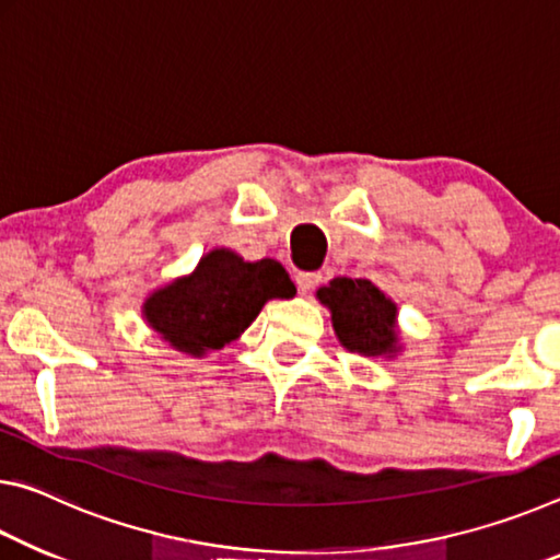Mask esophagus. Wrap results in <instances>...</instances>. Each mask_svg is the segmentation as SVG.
<instances>
[{
	"label": "esophagus",
	"mask_w": 560,
	"mask_h": 560,
	"mask_svg": "<svg viewBox=\"0 0 560 560\" xmlns=\"http://www.w3.org/2000/svg\"><path fill=\"white\" fill-rule=\"evenodd\" d=\"M295 282L302 292H313L319 282H323V275L319 272H298Z\"/></svg>",
	"instance_id": "34e87169"
}]
</instances>
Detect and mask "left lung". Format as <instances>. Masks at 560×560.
Masks as SVG:
<instances>
[{"label": "left lung", "mask_w": 560, "mask_h": 560, "mask_svg": "<svg viewBox=\"0 0 560 560\" xmlns=\"http://www.w3.org/2000/svg\"><path fill=\"white\" fill-rule=\"evenodd\" d=\"M315 295L332 315V329L345 350L387 360L401 352L397 302L384 295L374 282L335 278Z\"/></svg>", "instance_id": "1"}]
</instances>
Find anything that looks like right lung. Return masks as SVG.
Returning <instances> with one entry per match:
<instances>
[{
    "mask_svg": "<svg viewBox=\"0 0 560 560\" xmlns=\"http://www.w3.org/2000/svg\"><path fill=\"white\" fill-rule=\"evenodd\" d=\"M292 295L295 285L278 260L247 262L231 247H213L194 272L153 290L141 313L171 350L206 357L237 340L265 302Z\"/></svg>",
    "mask_w": 560,
    "mask_h": 560,
    "instance_id": "add662e5",
    "label": "right lung"
}]
</instances>
